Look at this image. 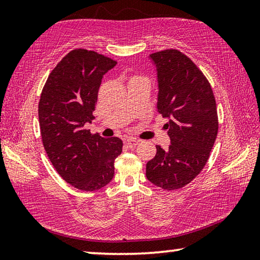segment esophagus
<instances>
[{
    "instance_id": "obj_1",
    "label": "esophagus",
    "mask_w": 260,
    "mask_h": 260,
    "mask_svg": "<svg viewBox=\"0 0 260 260\" xmlns=\"http://www.w3.org/2000/svg\"><path fill=\"white\" fill-rule=\"evenodd\" d=\"M139 142H140L139 140H136V139H132V138H128V139H126V140H125V143L127 144V146H129V147H135V146H138Z\"/></svg>"
}]
</instances>
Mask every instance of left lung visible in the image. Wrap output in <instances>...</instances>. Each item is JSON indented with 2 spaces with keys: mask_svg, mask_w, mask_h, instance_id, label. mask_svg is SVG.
<instances>
[{
  "mask_svg": "<svg viewBox=\"0 0 260 260\" xmlns=\"http://www.w3.org/2000/svg\"><path fill=\"white\" fill-rule=\"evenodd\" d=\"M157 74V111L167 121L171 144L156 146L147 179L165 190L182 188L209 159L218 133L217 104L209 81L190 58L175 49L149 56Z\"/></svg>",
  "mask_w": 260,
  "mask_h": 260,
  "instance_id": "obj_1",
  "label": "left lung"
}]
</instances>
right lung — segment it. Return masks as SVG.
Masks as SVG:
<instances>
[{
  "label": "right lung",
  "mask_w": 260,
  "mask_h": 260,
  "mask_svg": "<svg viewBox=\"0 0 260 260\" xmlns=\"http://www.w3.org/2000/svg\"><path fill=\"white\" fill-rule=\"evenodd\" d=\"M117 61L98 52L74 49L52 70L39 102L41 138L48 157L65 181L80 190L103 188L114 175L122 151L119 138L104 139L85 129L94 119L103 76Z\"/></svg>",
  "instance_id": "add662e5"
}]
</instances>
